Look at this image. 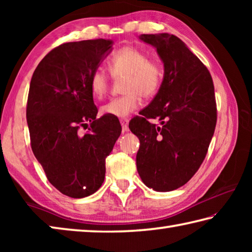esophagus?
Masks as SVG:
<instances>
[{
  "label": "esophagus",
  "mask_w": 252,
  "mask_h": 252,
  "mask_svg": "<svg viewBox=\"0 0 252 252\" xmlns=\"http://www.w3.org/2000/svg\"><path fill=\"white\" fill-rule=\"evenodd\" d=\"M120 123L122 126V131L123 132L129 131V121H127L126 119H122V120H120Z\"/></svg>",
  "instance_id": "obj_1"
}]
</instances>
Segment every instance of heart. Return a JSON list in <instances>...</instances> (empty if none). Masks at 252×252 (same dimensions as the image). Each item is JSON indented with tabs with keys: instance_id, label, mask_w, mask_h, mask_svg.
Listing matches in <instances>:
<instances>
[{
	"instance_id": "obj_1",
	"label": "heart",
	"mask_w": 252,
	"mask_h": 252,
	"mask_svg": "<svg viewBox=\"0 0 252 252\" xmlns=\"http://www.w3.org/2000/svg\"><path fill=\"white\" fill-rule=\"evenodd\" d=\"M109 70L116 78L123 79L126 94L114 97L101 106V113L114 118H126L141 104V95L150 97L159 90L162 82V67L146 52L135 46H123L109 60ZM110 76L99 67L90 78V89L96 99L103 97L109 89Z\"/></svg>"
}]
</instances>
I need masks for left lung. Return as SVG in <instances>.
Listing matches in <instances>:
<instances>
[{
    "label": "left lung",
    "mask_w": 252,
    "mask_h": 252,
    "mask_svg": "<svg viewBox=\"0 0 252 252\" xmlns=\"http://www.w3.org/2000/svg\"><path fill=\"white\" fill-rule=\"evenodd\" d=\"M139 40L157 50L164 73L155 99L129 125L140 140L136 169L148 188L167 192L186 185L206 158L217 122L215 88L207 67L178 36L141 34Z\"/></svg>",
    "instance_id": "1"
}]
</instances>
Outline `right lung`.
<instances>
[{"label":"right lung","mask_w":252,"mask_h":252,"mask_svg":"<svg viewBox=\"0 0 252 252\" xmlns=\"http://www.w3.org/2000/svg\"><path fill=\"white\" fill-rule=\"evenodd\" d=\"M112 46V40L104 39L60 45L39 63L30 83L27 120L32 151L51 185L71 198L88 197L102 186L105 158L121 134L116 118L96 119L90 89L93 71ZM85 125L88 132L80 135Z\"/></svg>","instance_id":"1"}]
</instances>
